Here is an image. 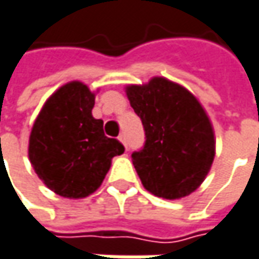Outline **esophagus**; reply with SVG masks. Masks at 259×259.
I'll return each instance as SVG.
<instances>
[{"mask_svg":"<svg viewBox=\"0 0 259 259\" xmlns=\"http://www.w3.org/2000/svg\"><path fill=\"white\" fill-rule=\"evenodd\" d=\"M118 141H120L121 144H123L124 146H126V148H127V144H126V135H124V133H121V135L118 136Z\"/></svg>","mask_w":259,"mask_h":259,"instance_id":"34e87169","label":"esophagus"}]
</instances>
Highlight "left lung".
I'll return each instance as SVG.
<instances>
[{
    "label": "left lung",
    "instance_id": "obj_1",
    "mask_svg": "<svg viewBox=\"0 0 259 259\" xmlns=\"http://www.w3.org/2000/svg\"><path fill=\"white\" fill-rule=\"evenodd\" d=\"M126 94L144 124V148L132 154L144 188L164 199L190 195L204 182L215 155L205 110L186 88L165 77L129 84Z\"/></svg>",
    "mask_w": 259,
    "mask_h": 259
}]
</instances>
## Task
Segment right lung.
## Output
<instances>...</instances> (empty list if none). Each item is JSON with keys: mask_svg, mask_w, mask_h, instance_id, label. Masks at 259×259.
I'll return each instance as SVG.
<instances>
[{"mask_svg": "<svg viewBox=\"0 0 259 259\" xmlns=\"http://www.w3.org/2000/svg\"><path fill=\"white\" fill-rule=\"evenodd\" d=\"M95 94L82 82L57 89L36 117L29 138V160L57 195L79 199L98 189L115 155L124 152L94 118Z\"/></svg>", "mask_w": 259, "mask_h": 259, "instance_id": "obj_1", "label": "right lung"}]
</instances>
